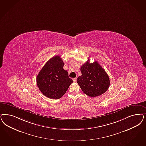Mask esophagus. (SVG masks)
Here are the masks:
<instances>
[{
  "instance_id": "obj_1",
  "label": "esophagus",
  "mask_w": 146,
  "mask_h": 146,
  "mask_svg": "<svg viewBox=\"0 0 146 146\" xmlns=\"http://www.w3.org/2000/svg\"><path fill=\"white\" fill-rule=\"evenodd\" d=\"M73 80L74 82H76L77 80V78H73Z\"/></svg>"
}]
</instances>
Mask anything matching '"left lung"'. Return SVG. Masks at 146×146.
I'll return each instance as SVG.
<instances>
[{
    "label": "left lung",
    "mask_w": 146,
    "mask_h": 146,
    "mask_svg": "<svg viewBox=\"0 0 146 146\" xmlns=\"http://www.w3.org/2000/svg\"><path fill=\"white\" fill-rule=\"evenodd\" d=\"M81 76L77 82L82 92L90 97H96L105 93L110 85V80L106 71L99 64L89 60L81 67Z\"/></svg>",
    "instance_id": "1"
}]
</instances>
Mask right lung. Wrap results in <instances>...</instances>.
Masks as SVG:
<instances>
[{"instance_id":"right-lung-1","label":"right lung","mask_w":146,"mask_h":146,"mask_svg":"<svg viewBox=\"0 0 146 146\" xmlns=\"http://www.w3.org/2000/svg\"><path fill=\"white\" fill-rule=\"evenodd\" d=\"M64 63L60 56L56 55L48 61L36 77L37 86L46 97L58 99L65 94L73 82L63 67Z\"/></svg>"}]
</instances>
